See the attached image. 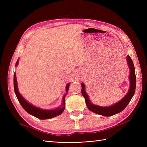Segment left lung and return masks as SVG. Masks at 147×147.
Instances as JSON below:
<instances>
[{
  "label": "left lung",
  "mask_w": 147,
  "mask_h": 147,
  "mask_svg": "<svg viewBox=\"0 0 147 147\" xmlns=\"http://www.w3.org/2000/svg\"><path fill=\"white\" fill-rule=\"evenodd\" d=\"M127 63L130 69V74H129V81H130V87L129 91L124 96L123 98L119 100L117 103L109 107H101L99 105H96L92 104L86 92L85 91V86L84 83H82V94L83 96L85 99V102L87 105L88 109L91 110V112L103 115L105 117H110L117 113L121 112L126 107L127 104L129 103L132 97L134 96L136 86V77L135 74V68L134 64H133L132 60L130 56L127 55Z\"/></svg>",
  "instance_id": "1"
}]
</instances>
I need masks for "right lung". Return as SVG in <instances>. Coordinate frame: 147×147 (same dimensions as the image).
<instances>
[{"label":"right lung","instance_id":"obj_1","mask_svg":"<svg viewBox=\"0 0 147 147\" xmlns=\"http://www.w3.org/2000/svg\"><path fill=\"white\" fill-rule=\"evenodd\" d=\"M18 61H19V59L17 61L15 66H17V65L18 64ZM13 83H14L13 84H14L15 92L17 97L18 100L21 105L23 107V108L26 111V112H27L28 113L30 114L31 115H32V116L40 119H50L53 117H55L57 116V115H61L64 110L65 105V97L66 96V94H64L63 97V102H62V104L59 107L56 108L53 110H43V109H40L38 107H36L30 104L27 100H25L24 99V97L21 95V94L19 92L18 88V84H17L15 72L14 74V78H13ZM69 85H70L69 83H68L66 85V92H67L69 90Z\"/></svg>","mask_w":147,"mask_h":147}]
</instances>
